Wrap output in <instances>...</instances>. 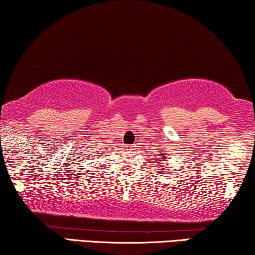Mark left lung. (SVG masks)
Masks as SVG:
<instances>
[{"label": "left lung", "mask_w": 255, "mask_h": 255, "mask_svg": "<svg viewBox=\"0 0 255 255\" xmlns=\"http://www.w3.org/2000/svg\"><path fill=\"white\" fill-rule=\"evenodd\" d=\"M165 155H166V154H165ZM159 158H160V159H159V161H160V162H162V161H163V160H162V156H159ZM163 165H165V163H163Z\"/></svg>", "instance_id": "left-lung-1"}]
</instances>
